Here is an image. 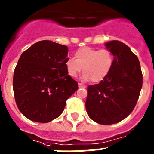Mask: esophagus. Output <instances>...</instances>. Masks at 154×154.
Listing matches in <instances>:
<instances>
[{"mask_svg": "<svg viewBox=\"0 0 154 154\" xmlns=\"http://www.w3.org/2000/svg\"><path fill=\"white\" fill-rule=\"evenodd\" d=\"M79 88H85V85H83V84L82 83H80V82H79Z\"/></svg>", "mask_w": 154, "mask_h": 154, "instance_id": "esophagus-1", "label": "esophagus"}]
</instances>
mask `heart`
<instances>
[{"mask_svg": "<svg viewBox=\"0 0 154 154\" xmlns=\"http://www.w3.org/2000/svg\"><path fill=\"white\" fill-rule=\"evenodd\" d=\"M74 58L65 61V69L70 77H76L83 69L82 79H91L92 82L103 81L111 72L114 65V55L107 48L98 49L92 47H82L76 50Z\"/></svg>", "mask_w": 154, "mask_h": 154, "instance_id": "1", "label": "heart"}]
</instances>
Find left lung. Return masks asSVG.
<instances>
[{"label": "left lung", "mask_w": 154, "mask_h": 154, "mask_svg": "<svg viewBox=\"0 0 154 154\" xmlns=\"http://www.w3.org/2000/svg\"><path fill=\"white\" fill-rule=\"evenodd\" d=\"M114 55L109 74L87 88L85 108L93 121L110 125L123 120L135 107L143 85V74L137 55L119 41L105 44Z\"/></svg>", "instance_id": "8db88e82"}]
</instances>
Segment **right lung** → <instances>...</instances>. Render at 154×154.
I'll return each instance as SVG.
<instances>
[{"instance_id": "right-lung-1", "label": "right lung", "mask_w": 154, "mask_h": 154, "mask_svg": "<svg viewBox=\"0 0 154 154\" xmlns=\"http://www.w3.org/2000/svg\"><path fill=\"white\" fill-rule=\"evenodd\" d=\"M68 47L40 41L24 51L14 69L13 89L16 104L31 121L48 123L63 112L66 100L78 82L68 75Z\"/></svg>"}]
</instances>
